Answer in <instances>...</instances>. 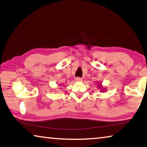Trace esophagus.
I'll use <instances>...</instances> for the list:
<instances>
[{
  "instance_id": "34e87169",
  "label": "esophagus",
  "mask_w": 147,
  "mask_h": 147,
  "mask_svg": "<svg viewBox=\"0 0 147 147\" xmlns=\"http://www.w3.org/2000/svg\"><path fill=\"white\" fill-rule=\"evenodd\" d=\"M75 80L77 81V82H81L82 81V79L80 78H76L75 79Z\"/></svg>"
}]
</instances>
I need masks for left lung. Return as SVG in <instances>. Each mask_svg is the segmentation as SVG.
<instances>
[{
    "label": "left lung",
    "mask_w": 147,
    "mask_h": 147,
    "mask_svg": "<svg viewBox=\"0 0 147 147\" xmlns=\"http://www.w3.org/2000/svg\"><path fill=\"white\" fill-rule=\"evenodd\" d=\"M98 86H99V88H101V91H102V92H105V89L103 88V87H102V86L101 85V84H99V83Z\"/></svg>",
    "instance_id": "left-lung-1"
}]
</instances>
